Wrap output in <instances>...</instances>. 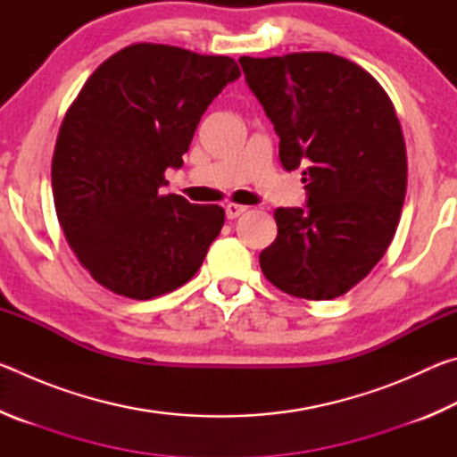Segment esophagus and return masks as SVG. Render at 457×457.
Returning <instances> with one entry per match:
<instances>
[{
  "label": "esophagus",
  "instance_id": "1",
  "mask_svg": "<svg viewBox=\"0 0 457 457\" xmlns=\"http://www.w3.org/2000/svg\"><path fill=\"white\" fill-rule=\"evenodd\" d=\"M245 210H247V207H244V205L228 204V205H226V218H228V220H236V218H239V215H242Z\"/></svg>",
  "mask_w": 457,
  "mask_h": 457
}]
</instances>
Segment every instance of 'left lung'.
I'll use <instances>...</instances> for the list:
<instances>
[{"instance_id": "obj_1", "label": "left lung", "mask_w": 457, "mask_h": 457, "mask_svg": "<svg viewBox=\"0 0 457 457\" xmlns=\"http://www.w3.org/2000/svg\"><path fill=\"white\" fill-rule=\"evenodd\" d=\"M280 137L286 171L303 169L304 207H278L262 272L296 298L330 300L359 284L395 236L407 189L405 141L391 98L328 52L239 58Z\"/></svg>"}]
</instances>
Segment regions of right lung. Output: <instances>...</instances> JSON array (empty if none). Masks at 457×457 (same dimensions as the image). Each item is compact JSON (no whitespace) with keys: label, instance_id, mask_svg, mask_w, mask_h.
Masks as SVG:
<instances>
[{"label":"right lung","instance_id":"right-lung-1","mask_svg":"<svg viewBox=\"0 0 457 457\" xmlns=\"http://www.w3.org/2000/svg\"><path fill=\"white\" fill-rule=\"evenodd\" d=\"M239 74L228 56L133 44L104 60L68 108L52 159L54 205L66 242L104 288L149 300L204 264L226 213L161 187Z\"/></svg>","mask_w":457,"mask_h":457}]
</instances>
